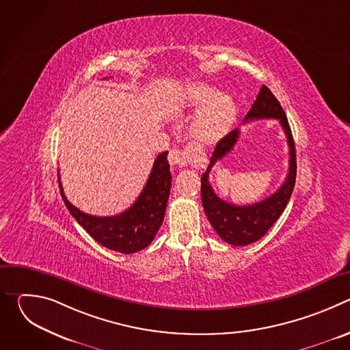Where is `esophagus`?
<instances>
[{"mask_svg":"<svg viewBox=\"0 0 350 350\" xmlns=\"http://www.w3.org/2000/svg\"><path fill=\"white\" fill-rule=\"evenodd\" d=\"M167 161L170 163V166L173 167H183L187 165L188 162V149H180V148H174L169 152Z\"/></svg>","mask_w":350,"mask_h":350,"instance_id":"esophagus-1","label":"esophagus"}]
</instances>
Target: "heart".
I'll use <instances>...</instances> for the list:
<instances>
[{
	"label": "heart",
	"instance_id": "1",
	"mask_svg": "<svg viewBox=\"0 0 350 350\" xmlns=\"http://www.w3.org/2000/svg\"><path fill=\"white\" fill-rule=\"evenodd\" d=\"M191 104L202 107L191 124L192 135L202 142H216L231 129L237 108L231 95L217 92L208 85H195L189 92Z\"/></svg>",
	"mask_w": 350,
	"mask_h": 350
}]
</instances>
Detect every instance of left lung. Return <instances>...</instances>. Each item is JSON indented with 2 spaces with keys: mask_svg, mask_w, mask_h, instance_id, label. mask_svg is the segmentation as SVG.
I'll return each instance as SVG.
<instances>
[{
  "mask_svg": "<svg viewBox=\"0 0 350 350\" xmlns=\"http://www.w3.org/2000/svg\"><path fill=\"white\" fill-rule=\"evenodd\" d=\"M258 119H277L286 135L289 146V167L282 185L263 201L245 206L226 202L215 193L209 183V173L213 165L223 159L234 148L239 135V129L232 130L217 142L209 166L201 178L202 205L209 223L223 241L235 246L254 243L269 231L288 205L296 180V152L292 131L282 107L265 84L260 87L256 101L245 116L243 122L246 123Z\"/></svg>",
  "mask_w": 350,
  "mask_h": 350,
  "instance_id": "8db88e82",
  "label": "left lung"
}]
</instances>
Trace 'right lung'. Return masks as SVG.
Returning <instances> with one entry per match:
<instances>
[{"instance_id": "right-lung-1", "label": "right lung", "mask_w": 350, "mask_h": 350, "mask_svg": "<svg viewBox=\"0 0 350 350\" xmlns=\"http://www.w3.org/2000/svg\"><path fill=\"white\" fill-rule=\"evenodd\" d=\"M167 151L158 155L144 189L137 201L123 213L109 217L91 216L73 206L64 193V202L76 221L103 246L120 254H135L151 243L162 226L172 187Z\"/></svg>"}]
</instances>
